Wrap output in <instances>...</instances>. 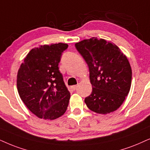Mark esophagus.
<instances>
[{
  "instance_id": "esophagus-1",
  "label": "esophagus",
  "mask_w": 150,
  "mask_h": 150,
  "mask_svg": "<svg viewBox=\"0 0 150 150\" xmlns=\"http://www.w3.org/2000/svg\"><path fill=\"white\" fill-rule=\"evenodd\" d=\"M71 88H72V90H73V91H75V89L77 88V85H74V86H72Z\"/></svg>"
}]
</instances>
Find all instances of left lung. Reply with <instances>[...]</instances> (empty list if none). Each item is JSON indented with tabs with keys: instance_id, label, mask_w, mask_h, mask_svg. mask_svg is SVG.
<instances>
[{
	"instance_id": "1",
	"label": "left lung",
	"mask_w": 150,
	"mask_h": 150,
	"mask_svg": "<svg viewBox=\"0 0 150 150\" xmlns=\"http://www.w3.org/2000/svg\"><path fill=\"white\" fill-rule=\"evenodd\" d=\"M89 69L92 92L84 102L91 111L107 114L120 107L129 92L132 72L127 57L114 43L92 37L75 43Z\"/></svg>"
}]
</instances>
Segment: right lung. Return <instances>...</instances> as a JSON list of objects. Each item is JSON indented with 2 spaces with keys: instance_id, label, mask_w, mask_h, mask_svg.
Wrapping results in <instances>:
<instances>
[{
  "instance_id": "right-lung-1",
  "label": "right lung",
  "mask_w": 150,
  "mask_h": 150,
  "mask_svg": "<svg viewBox=\"0 0 150 150\" xmlns=\"http://www.w3.org/2000/svg\"><path fill=\"white\" fill-rule=\"evenodd\" d=\"M66 43L32 49L17 74V89L28 109L39 118L54 120L67 109L71 97L59 70Z\"/></svg>"
}]
</instances>
